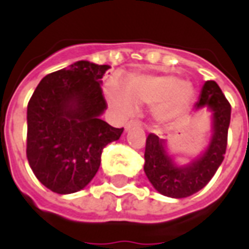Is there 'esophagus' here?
<instances>
[{
	"label": "esophagus",
	"instance_id": "34e87169",
	"mask_svg": "<svg viewBox=\"0 0 249 249\" xmlns=\"http://www.w3.org/2000/svg\"><path fill=\"white\" fill-rule=\"evenodd\" d=\"M139 125H141L140 121H129L128 124L125 125V130H129L132 126H139Z\"/></svg>",
	"mask_w": 249,
	"mask_h": 249
}]
</instances>
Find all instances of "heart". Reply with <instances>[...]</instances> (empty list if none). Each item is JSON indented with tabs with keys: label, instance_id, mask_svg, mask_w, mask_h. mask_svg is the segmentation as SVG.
Masks as SVG:
<instances>
[{
	"label": "heart",
	"instance_id": "heart-1",
	"mask_svg": "<svg viewBox=\"0 0 249 249\" xmlns=\"http://www.w3.org/2000/svg\"><path fill=\"white\" fill-rule=\"evenodd\" d=\"M193 94L192 84L175 74L136 73L128 77L125 85L112 80L105 88L109 107L119 117H132L139 105H148L159 123L178 117L189 107Z\"/></svg>",
	"mask_w": 249,
	"mask_h": 249
}]
</instances>
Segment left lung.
<instances>
[{
	"label": "left lung",
	"mask_w": 249,
	"mask_h": 249,
	"mask_svg": "<svg viewBox=\"0 0 249 249\" xmlns=\"http://www.w3.org/2000/svg\"><path fill=\"white\" fill-rule=\"evenodd\" d=\"M208 109L211 116V139L208 146L196 159L185 164L175 161L168 152L167 141L149 135L145 145L144 172L157 192L172 198H183L203 189L213 178L224 160L227 136L231 121V105L214 81L203 85L195 110Z\"/></svg>",
	"instance_id": "obj_1"
}]
</instances>
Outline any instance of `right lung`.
<instances>
[{
	"label": "right lung",
	"mask_w": 249,
	"mask_h": 249,
	"mask_svg": "<svg viewBox=\"0 0 249 249\" xmlns=\"http://www.w3.org/2000/svg\"><path fill=\"white\" fill-rule=\"evenodd\" d=\"M109 68L74 62L44 77L28 104V161L53 192L69 195L87 187L103 149L124 130L101 120L107 109L101 78Z\"/></svg>",
	"instance_id": "1"
}]
</instances>
